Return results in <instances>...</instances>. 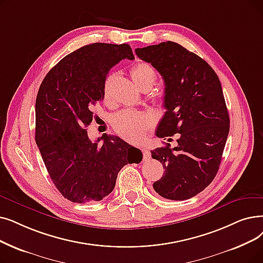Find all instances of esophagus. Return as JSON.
<instances>
[{
  "mask_svg": "<svg viewBox=\"0 0 263 263\" xmlns=\"http://www.w3.org/2000/svg\"><path fill=\"white\" fill-rule=\"evenodd\" d=\"M142 153H143V157H144V159L151 158V152L148 151V148H146V147H142Z\"/></svg>",
  "mask_w": 263,
  "mask_h": 263,
  "instance_id": "34e87169",
  "label": "esophagus"
}]
</instances>
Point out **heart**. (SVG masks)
Returning <instances> with one entry per match:
<instances>
[{
  "mask_svg": "<svg viewBox=\"0 0 263 263\" xmlns=\"http://www.w3.org/2000/svg\"><path fill=\"white\" fill-rule=\"evenodd\" d=\"M130 74L135 85L141 90L146 87L151 89L157 78L155 68L146 62H140L133 65ZM104 99H109V87L107 83L104 88ZM149 124L151 119L147 115L131 110L120 111L112 119V127L115 131L123 139L130 142H138L142 140Z\"/></svg>",
  "mask_w": 263,
  "mask_h": 263,
  "instance_id": "b5f03b06",
  "label": "heart"
}]
</instances>
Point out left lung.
Listing matches in <instances>:
<instances>
[{"label": "left lung", "instance_id": "left-lung-1", "mask_svg": "<svg viewBox=\"0 0 263 263\" xmlns=\"http://www.w3.org/2000/svg\"><path fill=\"white\" fill-rule=\"evenodd\" d=\"M164 82V107L156 135L178 133L177 146L156 148L152 157L165 168L154 182L160 196L175 201L197 196L215 178L221 162L230 119L218 76L199 55L174 42L136 48Z\"/></svg>", "mask_w": 263, "mask_h": 263}]
</instances>
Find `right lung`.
<instances>
[{"label": "right lung", "mask_w": 263, "mask_h": 263, "mask_svg": "<svg viewBox=\"0 0 263 263\" xmlns=\"http://www.w3.org/2000/svg\"><path fill=\"white\" fill-rule=\"evenodd\" d=\"M125 58L134 59L128 44L86 45L54 65L37 92L35 141L54 186L74 203L101 201L125 164L142 161V152L118 136L105 134L93 143L87 133L92 106L104 99L107 73Z\"/></svg>", "instance_id": "add662e5"}]
</instances>
